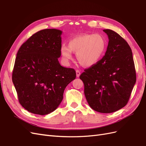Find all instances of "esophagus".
I'll return each mask as SVG.
<instances>
[{
  "mask_svg": "<svg viewBox=\"0 0 146 146\" xmlns=\"http://www.w3.org/2000/svg\"><path fill=\"white\" fill-rule=\"evenodd\" d=\"M80 70H76V76H77V77H80Z\"/></svg>",
  "mask_w": 146,
  "mask_h": 146,
  "instance_id": "obj_1",
  "label": "esophagus"
}]
</instances>
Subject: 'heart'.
Masks as SVG:
<instances>
[{
    "instance_id": "1",
    "label": "heart",
    "mask_w": 146,
    "mask_h": 146,
    "mask_svg": "<svg viewBox=\"0 0 146 146\" xmlns=\"http://www.w3.org/2000/svg\"><path fill=\"white\" fill-rule=\"evenodd\" d=\"M107 46V40L102 35L82 34L70 39L68 46H61L60 53L66 63L72 60V52L77 53L79 63L85 67H91L99 62Z\"/></svg>"
}]
</instances>
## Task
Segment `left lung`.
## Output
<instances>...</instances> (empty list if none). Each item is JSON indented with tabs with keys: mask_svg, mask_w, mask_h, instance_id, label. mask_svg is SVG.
I'll return each instance as SVG.
<instances>
[{
	"mask_svg": "<svg viewBox=\"0 0 146 146\" xmlns=\"http://www.w3.org/2000/svg\"><path fill=\"white\" fill-rule=\"evenodd\" d=\"M103 31L109 39L105 54L98 63L85 69L80 78L90 107L99 113H110L127 105L136 77L130 46L114 31Z\"/></svg>",
	"mask_w": 146,
	"mask_h": 146,
	"instance_id": "8db88e82",
	"label": "left lung"
}]
</instances>
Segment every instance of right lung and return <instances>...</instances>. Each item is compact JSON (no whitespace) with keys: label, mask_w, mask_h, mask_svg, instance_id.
<instances>
[{"label":"right lung","mask_w":146,"mask_h":146,"mask_svg":"<svg viewBox=\"0 0 146 146\" xmlns=\"http://www.w3.org/2000/svg\"><path fill=\"white\" fill-rule=\"evenodd\" d=\"M62 31L44 29L29 38L17 53L12 80L19 103L28 111L46 115L55 110L75 70L61 66Z\"/></svg>","instance_id":"obj_1"}]
</instances>
